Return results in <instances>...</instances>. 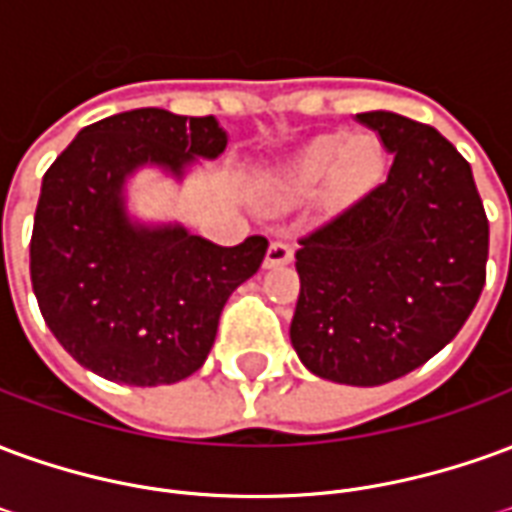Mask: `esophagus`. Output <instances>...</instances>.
<instances>
[{"label": "esophagus", "instance_id": "esophagus-1", "mask_svg": "<svg viewBox=\"0 0 512 512\" xmlns=\"http://www.w3.org/2000/svg\"><path fill=\"white\" fill-rule=\"evenodd\" d=\"M293 260V246L285 244V241H271L266 252V268L285 266Z\"/></svg>", "mask_w": 512, "mask_h": 512}]
</instances>
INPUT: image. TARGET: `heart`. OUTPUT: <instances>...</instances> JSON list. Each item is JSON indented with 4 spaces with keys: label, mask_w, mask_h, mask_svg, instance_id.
Masks as SVG:
<instances>
[{
    "label": "heart",
    "mask_w": 512,
    "mask_h": 512,
    "mask_svg": "<svg viewBox=\"0 0 512 512\" xmlns=\"http://www.w3.org/2000/svg\"><path fill=\"white\" fill-rule=\"evenodd\" d=\"M370 167H373V150L365 142L343 145V139H321L299 158V164L293 169V183L307 189L337 172L340 186L351 189L365 178Z\"/></svg>",
    "instance_id": "heart-1"
}]
</instances>
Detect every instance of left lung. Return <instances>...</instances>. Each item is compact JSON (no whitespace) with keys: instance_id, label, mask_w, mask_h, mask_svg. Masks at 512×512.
I'll use <instances>...</instances> for the list:
<instances>
[{"instance_id":"obj_1","label":"left lung","mask_w":512,"mask_h":512,"mask_svg":"<svg viewBox=\"0 0 512 512\" xmlns=\"http://www.w3.org/2000/svg\"><path fill=\"white\" fill-rule=\"evenodd\" d=\"M395 153L384 183L299 241L290 343L315 376L378 386L461 332L485 285L488 219L472 167L436 128L362 112Z\"/></svg>"}]
</instances>
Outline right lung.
<instances>
[{
	"instance_id": "add662e5",
	"label": "right lung",
	"mask_w": 512,
	"mask_h": 512,
	"mask_svg": "<svg viewBox=\"0 0 512 512\" xmlns=\"http://www.w3.org/2000/svg\"><path fill=\"white\" fill-rule=\"evenodd\" d=\"M224 147L213 115L147 106L82 128L43 175L29 277L43 321L82 367L158 386L208 359L222 307L260 268L268 241L216 246L180 224L131 222L123 189L145 164L183 178L194 158Z\"/></svg>"
}]
</instances>
